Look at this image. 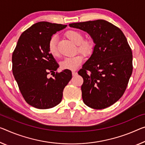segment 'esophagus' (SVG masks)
Wrapping results in <instances>:
<instances>
[{
	"label": "esophagus",
	"instance_id": "34e87169",
	"mask_svg": "<svg viewBox=\"0 0 145 145\" xmlns=\"http://www.w3.org/2000/svg\"><path fill=\"white\" fill-rule=\"evenodd\" d=\"M72 76H76L77 74V72H76V71H72Z\"/></svg>",
	"mask_w": 145,
	"mask_h": 145
}]
</instances>
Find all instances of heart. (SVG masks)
I'll return each instance as SVG.
<instances>
[{
    "mask_svg": "<svg viewBox=\"0 0 145 145\" xmlns=\"http://www.w3.org/2000/svg\"><path fill=\"white\" fill-rule=\"evenodd\" d=\"M65 36L73 43L77 44L78 50L85 56H89L92 54L94 44L91 39H84V35L82 32L74 30H70L65 32ZM57 39L56 35L50 38L48 43V49L50 54L53 56H58L57 47ZM84 59L83 55L78 54L74 56L66 57L61 63V67L63 69L75 70L81 65Z\"/></svg>",
    "mask_w": 145,
    "mask_h": 145,
    "instance_id": "b5f03b06",
    "label": "heart"
}]
</instances>
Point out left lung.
<instances>
[{"mask_svg": "<svg viewBox=\"0 0 145 145\" xmlns=\"http://www.w3.org/2000/svg\"><path fill=\"white\" fill-rule=\"evenodd\" d=\"M89 34L93 54L78 71L84 79L82 99L89 108L113 105L124 94L133 71L132 52L121 29L105 20L69 24Z\"/></svg>", "mask_w": 145, "mask_h": 145, "instance_id": "1", "label": "left lung"}]
</instances>
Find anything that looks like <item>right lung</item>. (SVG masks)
<instances>
[{"instance_id": "1", "label": "right lung", "mask_w": 145, "mask_h": 145, "mask_svg": "<svg viewBox=\"0 0 145 145\" xmlns=\"http://www.w3.org/2000/svg\"><path fill=\"white\" fill-rule=\"evenodd\" d=\"M66 26L45 21L33 24L21 35L13 52V74L24 100L35 108L59 104L72 78L69 69L55 74L59 65L48 49L50 37ZM50 73H54L53 78L48 77Z\"/></svg>"}]
</instances>
